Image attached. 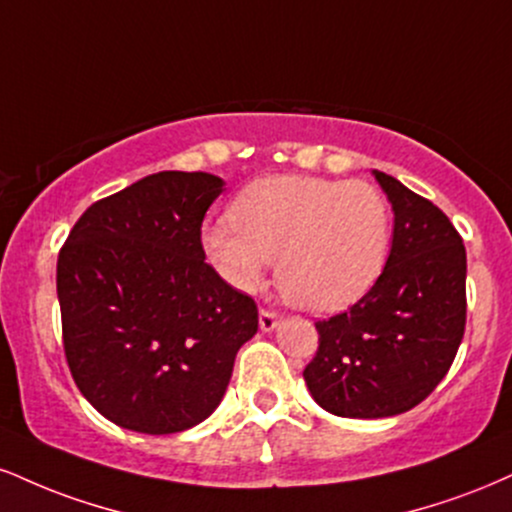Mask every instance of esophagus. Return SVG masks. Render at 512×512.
<instances>
[{"label":"esophagus","instance_id":"34e87169","mask_svg":"<svg viewBox=\"0 0 512 512\" xmlns=\"http://www.w3.org/2000/svg\"><path fill=\"white\" fill-rule=\"evenodd\" d=\"M276 324H279V315L272 310H267V307H262L260 310V329L262 331H274Z\"/></svg>","mask_w":512,"mask_h":512}]
</instances>
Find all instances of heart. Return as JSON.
Instances as JSON below:
<instances>
[{"instance_id":"obj_1","label":"heart","mask_w":512,"mask_h":512,"mask_svg":"<svg viewBox=\"0 0 512 512\" xmlns=\"http://www.w3.org/2000/svg\"><path fill=\"white\" fill-rule=\"evenodd\" d=\"M391 207L367 181L283 174L250 183L233 219L202 229V248L221 279L252 291L276 260V281L307 312L346 310L384 272Z\"/></svg>"}]
</instances>
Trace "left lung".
Here are the masks:
<instances>
[{"mask_svg":"<svg viewBox=\"0 0 512 512\" xmlns=\"http://www.w3.org/2000/svg\"><path fill=\"white\" fill-rule=\"evenodd\" d=\"M396 224L379 281L353 307L315 322L303 377L326 412L374 420L408 412L451 369L465 334L467 255L451 219L427 197L374 171Z\"/></svg>","mask_w":512,"mask_h":512,"instance_id":"1","label":"left lung"}]
</instances>
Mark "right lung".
I'll use <instances>...</instances> for the list:
<instances>
[{"instance_id": "add662e5", "label": "right lung", "mask_w": 512, "mask_h": 512, "mask_svg": "<svg viewBox=\"0 0 512 512\" xmlns=\"http://www.w3.org/2000/svg\"><path fill=\"white\" fill-rule=\"evenodd\" d=\"M205 171H159L102 197L57 260L71 377L109 422L176 434L224 398L257 305L205 262L202 219L221 193Z\"/></svg>"}]
</instances>
